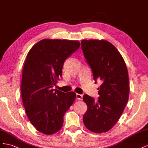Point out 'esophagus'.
I'll return each instance as SVG.
<instances>
[{
  "instance_id": "esophagus-1",
  "label": "esophagus",
  "mask_w": 148,
  "mask_h": 148,
  "mask_svg": "<svg viewBox=\"0 0 148 148\" xmlns=\"http://www.w3.org/2000/svg\"><path fill=\"white\" fill-rule=\"evenodd\" d=\"M82 97H83V95H81V94H76V98L78 100H82Z\"/></svg>"
}]
</instances>
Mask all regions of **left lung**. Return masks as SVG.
I'll use <instances>...</instances> for the list:
<instances>
[{
  "label": "left lung",
  "mask_w": 148,
  "mask_h": 148,
  "mask_svg": "<svg viewBox=\"0 0 148 148\" xmlns=\"http://www.w3.org/2000/svg\"><path fill=\"white\" fill-rule=\"evenodd\" d=\"M81 49L92 69L95 84L102 83L98 88L97 100L87 94L83 97L87 105L84 123L92 132H107L119 120L128 102L127 68L119 51L107 41L84 40Z\"/></svg>",
  "instance_id": "left-lung-1"
}]
</instances>
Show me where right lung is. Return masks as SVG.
<instances>
[{"instance_id":"add662e5","label":"right lung","mask_w":148,"mask_h":148,"mask_svg":"<svg viewBox=\"0 0 148 148\" xmlns=\"http://www.w3.org/2000/svg\"><path fill=\"white\" fill-rule=\"evenodd\" d=\"M79 47L78 41L45 39L27 54L20 87L23 104L31 123L42 133L52 134L61 128L75 99V92L53 87L62 77L64 61Z\"/></svg>"}]
</instances>
